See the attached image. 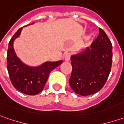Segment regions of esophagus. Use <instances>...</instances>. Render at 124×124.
Wrapping results in <instances>:
<instances>
[{"mask_svg": "<svg viewBox=\"0 0 124 124\" xmlns=\"http://www.w3.org/2000/svg\"><path fill=\"white\" fill-rule=\"evenodd\" d=\"M64 60H65V61H66V62L69 61V60H70V53H66V54H65L64 56Z\"/></svg>", "mask_w": 124, "mask_h": 124, "instance_id": "1", "label": "esophagus"}]
</instances>
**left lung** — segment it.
<instances>
[{
  "mask_svg": "<svg viewBox=\"0 0 124 124\" xmlns=\"http://www.w3.org/2000/svg\"><path fill=\"white\" fill-rule=\"evenodd\" d=\"M112 43L100 28V33L91 48L71 57L72 71L69 79L71 88L77 94L86 96L104 87L111 70Z\"/></svg>",
  "mask_w": 124,
  "mask_h": 124,
  "instance_id": "8db88e82",
  "label": "left lung"
}]
</instances>
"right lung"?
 <instances>
[{"instance_id":"right-lung-1","label":"right lung","mask_w":124,"mask_h":124,"mask_svg":"<svg viewBox=\"0 0 124 124\" xmlns=\"http://www.w3.org/2000/svg\"><path fill=\"white\" fill-rule=\"evenodd\" d=\"M22 29L20 28L15 33L9 42L7 68L12 85L21 93L34 95L43 90L51 71L60 65L62 60L46 62L38 67H30L23 64L16 56L13 47L14 40L19 36Z\"/></svg>"}]
</instances>
